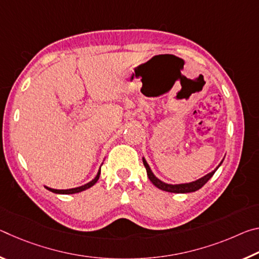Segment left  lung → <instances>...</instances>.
I'll return each instance as SVG.
<instances>
[{
    "instance_id": "8db88e82",
    "label": "left lung",
    "mask_w": 259,
    "mask_h": 259,
    "mask_svg": "<svg viewBox=\"0 0 259 259\" xmlns=\"http://www.w3.org/2000/svg\"><path fill=\"white\" fill-rule=\"evenodd\" d=\"M222 162L219 163L217 168L213 170V171L209 172L208 175H205V176L198 179V181L192 182V183H186V184H176V185H172V184H166L164 182L160 181L159 178H156L154 176V174L152 172V170L150 168V165H148V163L146 162V160L143 157V163H144V165H145L147 176H148V178H150V181L154 184L157 188H160V190L165 191V192H170V193H191V192H195V191L200 190V188L202 187L204 184L213 176V174L216 172V170L219 168V166H221Z\"/></svg>"
}]
</instances>
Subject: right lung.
Instances as JSON below:
<instances>
[{
  "mask_svg": "<svg viewBox=\"0 0 259 259\" xmlns=\"http://www.w3.org/2000/svg\"><path fill=\"white\" fill-rule=\"evenodd\" d=\"M99 176H100V169L98 170V174L97 176H96L93 181L84 184V185H82L80 187H75V188H69V190H55V188H50V187H47L45 186L47 190H49L50 192L52 193H57V194H74V193H80L82 191H85L88 190V188H90L91 186H94L96 183H97V181L99 179Z\"/></svg>",
  "mask_w": 259,
  "mask_h": 259,
  "instance_id": "1",
  "label": "right lung"
}]
</instances>
